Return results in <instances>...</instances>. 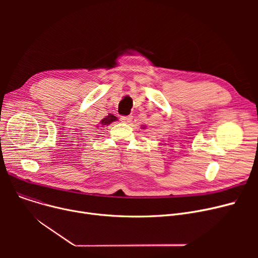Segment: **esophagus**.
I'll return each mask as SVG.
<instances>
[{"mask_svg": "<svg viewBox=\"0 0 258 258\" xmlns=\"http://www.w3.org/2000/svg\"><path fill=\"white\" fill-rule=\"evenodd\" d=\"M120 119H121L122 122H125V123H130V122L133 120V116H131V115H128V116H122Z\"/></svg>", "mask_w": 258, "mask_h": 258, "instance_id": "esophagus-1", "label": "esophagus"}]
</instances>
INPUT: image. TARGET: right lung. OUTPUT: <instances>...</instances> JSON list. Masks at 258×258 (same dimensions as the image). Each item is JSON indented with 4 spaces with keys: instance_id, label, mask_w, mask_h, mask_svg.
<instances>
[{
    "instance_id": "obj_1",
    "label": "right lung",
    "mask_w": 258,
    "mask_h": 258,
    "mask_svg": "<svg viewBox=\"0 0 258 258\" xmlns=\"http://www.w3.org/2000/svg\"><path fill=\"white\" fill-rule=\"evenodd\" d=\"M114 121H117V117H115L112 114H108L105 118H103L100 121V123H101V125H108V124H111L112 122H114Z\"/></svg>"
}]
</instances>
